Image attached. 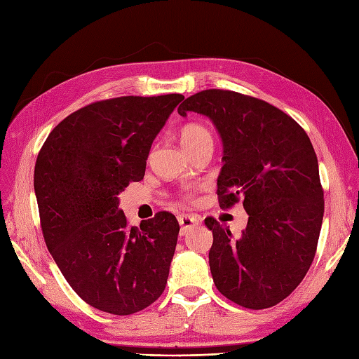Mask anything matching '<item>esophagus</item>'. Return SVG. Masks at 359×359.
I'll list each match as a JSON object with an SVG mask.
<instances>
[{"instance_id": "obj_1", "label": "esophagus", "mask_w": 359, "mask_h": 359, "mask_svg": "<svg viewBox=\"0 0 359 359\" xmlns=\"http://www.w3.org/2000/svg\"><path fill=\"white\" fill-rule=\"evenodd\" d=\"M178 222L181 226V235H186L189 231H191L194 226L199 224V220L194 215L190 214H181L178 215Z\"/></svg>"}]
</instances>
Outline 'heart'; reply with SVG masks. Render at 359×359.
<instances>
[{
  "label": "heart",
  "mask_w": 359,
  "mask_h": 359,
  "mask_svg": "<svg viewBox=\"0 0 359 359\" xmlns=\"http://www.w3.org/2000/svg\"><path fill=\"white\" fill-rule=\"evenodd\" d=\"M180 142H181L182 148L186 149L189 154H193L194 151H198V149L205 148V147L212 148L214 137H212L211 130L206 127L205 124H202V123H189L180 130ZM186 199L190 201L191 194H187Z\"/></svg>",
  "instance_id": "heart-1"
}]
</instances>
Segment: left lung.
<instances>
[{
	"label": "left lung",
	"mask_w": 359,
	"mask_h": 359,
	"mask_svg": "<svg viewBox=\"0 0 359 359\" xmlns=\"http://www.w3.org/2000/svg\"><path fill=\"white\" fill-rule=\"evenodd\" d=\"M210 116L223 139L217 180L222 210L243 201V235L206 217L215 287L245 309L276 306L297 289L316 255L323 219L319 165L304 128L278 107L229 90H203L178 114Z\"/></svg>",
	"instance_id": "8db88e82"
}]
</instances>
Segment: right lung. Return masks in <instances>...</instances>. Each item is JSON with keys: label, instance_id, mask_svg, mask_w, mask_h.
Masks as SVG:
<instances>
[{"label": "right lung", "instance_id": "add662e5", "mask_svg": "<svg viewBox=\"0 0 359 359\" xmlns=\"http://www.w3.org/2000/svg\"><path fill=\"white\" fill-rule=\"evenodd\" d=\"M182 94L124 95L81 107L39 151L34 190L43 238L64 278L94 309L127 316L166 287L180 224L160 211L130 226L118 194L144 180L153 140Z\"/></svg>", "mask_w": 359, "mask_h": 359}]
</instances>
